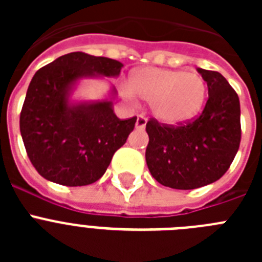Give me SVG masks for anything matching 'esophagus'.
<instances>
[{
	"label": "esophagus",
	"instance_id": "esophagus-1",
	"mask_svg": "<svg viewBox=\"0 0 262 262\" xmlns=\"http://www.w3.org/2000/svg\"><path fill=\"white\" fill-rule=\"evenodd\" d=\"M145 124H147V118H144L143 115H138V118H136V128L143 129Z\"/></svg>",
	"mask_w": 262,
	"mask_h": 262
}]
</instances>
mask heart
Here are the masks:
<instances>
[{"label":"heart","mask_w":262,"mask_h":262,"mask_svg":"<svg viewBox=\"0 0 262 262\" xmlns=\"http://www.w3.org/2000/svg\"><path fill=\"white\" fill-rule=\"evenodd\" d=\"M127 98L136 96L151 103L154 117L161 123L174 126L194 119L203 108L207 84L195 72L184 69L144 67L133 72Z\"/></svg>","instance_id":"obj_1"}]
</instances>
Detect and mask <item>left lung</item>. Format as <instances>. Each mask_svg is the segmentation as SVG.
Listing matches in <instances>:
<instances>
[{
	"mask_svg": "<svg viewBox=\"0 0 262 262\" xmlns=\"http://www.w3.org/2000/svg\"><path fill=\"white\" fill-rule=\"evenodd\" d=\"M207 82L202 114L184 126H161L151 119L145 161L164 186L190 190L212 184L230 168L240 145V102L228 81L214 71L196 68Z\"/></svg>",
	"mask_w": 262,
	"mask_h": 262,
	"instance_id": "8db88e82",
	"label": "left lung"
}]
</instances>
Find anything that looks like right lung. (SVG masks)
<instances>
[{
    "label": "right lung",
    "mask_w": 262,
    "mask_h": 262,
    "mask_svg": "<svg viewBox=\"0 0 262 262\" xmlns=\"http://www.w3.org/2000/svg\"><path fill=\"white\" fill-rule=\"evenodd\" d=\"M122 68L118 60L71 52L34 75L19 128L30 161L41 177L64 186H85L105 174L136 118L122 120L115 115L114 86L103 99L77 101L73 93L82 80L118 77Z\"/></svg>",
    "instance_id": "add662e5"
}]
</instances>
